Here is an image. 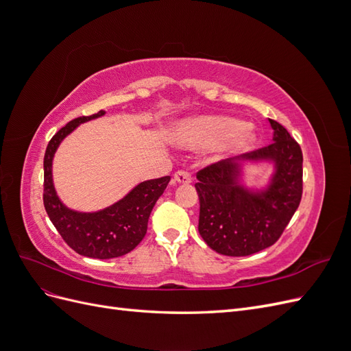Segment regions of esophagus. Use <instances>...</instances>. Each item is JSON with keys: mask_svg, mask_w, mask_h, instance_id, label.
Masks as SVG:
<instances>
[{"mask_svg": "<svg viewBox=\"0 0 351 351\" xmlns=\"http://www.w3.org/2000/svg\"><path fill=\"white\" fill-rule=\"evenodd\" d=\"M174 182L180 184H189L192 183V176H190L187 171H177L174 174Z\"/></svg>", "mask_w": 351, "mask_h": 351, "instance_id": "esophagus-1", "label": "esophagus"}]
</instances>
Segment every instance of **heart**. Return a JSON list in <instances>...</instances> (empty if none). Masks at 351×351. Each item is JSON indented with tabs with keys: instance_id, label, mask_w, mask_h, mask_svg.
Listing matches in <instances>:
<instances>
[{
	"instance_id": "heart-1",
	"label": "heart",
	"mask_w": 351,
	"mask_h": 351,
	"mask_svg": "<svg viewBox=\"0 0 351 351\" xmlns=\"http://www.w3.org/2000/svg\"><path fill=\"white\" fill-rule=\"evenodd\" d=\"M171 139L186 149H204L217 146L222 158L249 151L256 136L250 127L227 115H199L176 125Z\"/></svg>"
}]
</instances>
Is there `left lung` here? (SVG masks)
I'll return each mask as SVG.
<instances>
[{
	"label": "left lung",
	"mask_w": 351,
	"mask_h": 351,
	"mask_svg": "<svg viewBox=\"0 0 351 351\" xmlns=\"http://www.w3.org/2000/svg\"><path fill=\"white\" fill-rule=\"evenodd\" d=\"M269 124V146L222 159L197 173L199 232L212 250L226 256H249L272 246L300 205L302 149L280 123ZM262 163L273 167L267 184L247 186L245 167Z\"/></svg>",
	"instance_id": "1"
}]
</instances>
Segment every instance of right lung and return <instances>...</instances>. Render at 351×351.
<instances>
[{
    "label": "right lung",
    "mask_w": 351,
    "mask_h": 351,
    "mask_svg": "<svg viewBox=\"0 0 351 351\" xmlns=\"http://www.w3.org/2000/svg\"><path fill=\"white\" fill-rule=\"evenodd\" d=\"M105 111L67 123L49 141L44 158V205L57 231L82 256L112 259L132 252L142 241L147 219L169 183V176L146 180L115 204L93 212H80L62 204L52 180V161L61 142L83 123L99 119Z\"/></svg>",
    "instance_id": "1"
}]
</instances>
